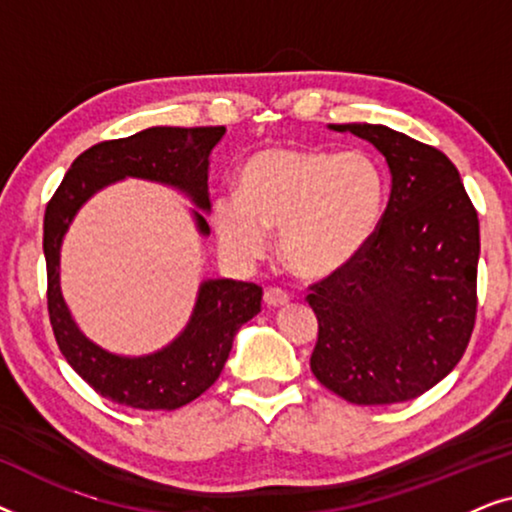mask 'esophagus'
Returning a JSON list of instances; mask_svg holds the SVG:
<instances>
[{
	"label": "esophagus",
	"instance_id": "1",
	"mask_svg": "<svg viewBox=\"0 0 512 512\" xmlns=\"http://www.w3.org/2000/svg\"><path fill=\"white\" fill-rule=\"evenodd\" d=\"M263 300H265V305H268V307H282V305L289 303V293L282 291V289H265Z\"/></svg>",
	"mask_w": 512,
	"mask_h": 512
}]
</instances>
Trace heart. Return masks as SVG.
I'll list each match as a JSON object with an SVG mask.
<instances>
[{"instance_id": "heart-1", "label": "heart", "mask_w": 512, "mask_h": 512, "mask_svg": "<svg viewBox=\"0 0 512 512\" xmlns=\"http://www.w3.org/2000/svg\"><path fill=\"white\" fill-rule=\"evenodd\" d=\"M387 177L363 151L263 149L240 170V191L219 195L212 226L237 263H256L279 230V254L298 277L338 272L373 242Z\"/></svg>"}]
</instances>
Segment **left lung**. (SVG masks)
I'll list each match as a JSON object with an SVG mask.
<instances>
[{"label": "left lung", "mask_w": 512, "mask_h": 512, "mask_svg": "<svg viewBox=\"0 0 512 512\" xmlns=\"http://www.w3.org/2000/svg\"><path fill=\"white\" fill-rule=\"evenodd\" d=\"M382 153L391 193L377 235L314 284L310 368L356 405L422 396L452 373L475 326L480 226L452 160L387 125H328Z\"/></svg>", "instance_id": "left-lung-1"}]
</instances>
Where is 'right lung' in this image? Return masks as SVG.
I'll use <instances>...</instances> for the list:
<instances>
[{
    "label": "right lung",
    "instance_id": "1",
    "mask_svg": "<svg viewBox=\"0 0 512 512\" xmlns=\"http://www.w3.org/2000/svg\"><path fill=\"white\" fill-rule=\"evenodd\" d=\"M226 135L216 128H149L132 137L100 142L83 151L48 202L44 256L48 272V314L58 347L69 366L97 394L137 410H177L219 380L233 338L261 312L263 289L235 279H205L184 331L158 352L123 356L104 349L76 324L60 289V249L79 209L97 191L121 179L170 186L193 202V221L209 235V156Z\"/></svg>",
    "mask_w": 512,
    "mask_h": 512
}]
</instances>
